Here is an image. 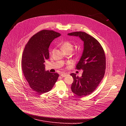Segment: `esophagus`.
Segmentation results:
<instances>
[{
    "label": "esophagus",
    "mask_w": 126,
    "mask_h": 126,
    "mask_svg": "<svg viewBox=\"0 0 126 126\" xmlns=\"http://www.w3.org/2000/svg\"><path fill=\"white\" fill-rule=\"evenodd\" d=\"M68 74L66 73H62V74H61L60 76L62 77H65Z\"/></svg>",
    "instance_id": "34e87169"
}]
</instances>
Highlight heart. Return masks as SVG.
Masks as SVG:
<instances>
[{
    "label": "heart",
    "instance_id": "obj_1",
    "mask_svg": "<svg viewBox=\"0 0 126 126\" xmlns=\"http://www.w3.org/2000/svg\"><path fill=\"white\" fill-rule=\"evenodd\" d=\"M61 48L63 51H72L73 49V45L70 41H65L61 44Z\"/></svg>",
    "mask_w": 126,
    "mask_h": 126
}]
</instances>
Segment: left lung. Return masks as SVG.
I'll list each match as a JSON object with an SVG mask.
<instances>
[{
  "label": "left lung",
  "mask_w": 126,
  "mask_h": 126,
  "mask_svg": "<svg viewBox=\"0 0 126 126\" xmlns=\"http://www.w3.org/2000/svg\"><path fill=\"white\" fill-rule=\"evenodd\" d=\"M68 35L78 36L84 42L82 55L76 67L83 70L82 76L79 77L74 73L70 75L74 80L71 87L72 91L78 96H86L95 91L104 76L105 52L98 40L84 32H74Z\"/></svg>",
  "instance_id": "1"
}]
</instances>
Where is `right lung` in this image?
Segmentation results:
<instances>
[{
  "mask_svg": "<svg viewBox=\"0 0 126 126\" xmlns=\"http://www.w3.org/2000/svg\"><path fill=\"white\" fill-rule=\"evenodd\" d=\"M61 34L53 30H42L31 37L22 54L21 64L24 76L30 87L39 94L52 89L59 74L45 71L44 63L49 57L50 43Z\"/></svg>",
  "mask_w": 126,
  "mask_h": 126,
  "instance_id": "obj_1",
  "label": "right lung"
}]
</instances>
